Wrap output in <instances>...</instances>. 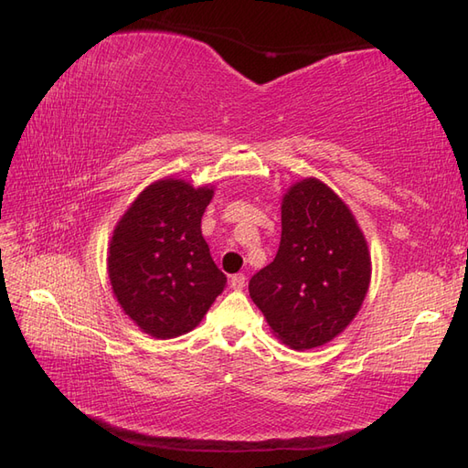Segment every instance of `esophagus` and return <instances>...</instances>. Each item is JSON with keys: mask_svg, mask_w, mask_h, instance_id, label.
Returning <instances> with one entry per match:
<instances>
[{"mask_svg": "<svg viewBox=\"0 0 468 468\" xmlns=\"http://www.w3.org/2000/svg\"><path fill=\"white\" fill-rule=\"evenodd\" d=\"M229 284L233 291H243L245 289V274H233Z\"/></svg>", "mask_w": 468, "mask_h": 468, "instance_id": "34e87169", "label": "esophagus"}]
</instances>
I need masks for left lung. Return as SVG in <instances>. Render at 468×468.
Returning a JSON list of instances; mask_svg holds the SVG:
<instances>
[{
	"label": "left lung",
	"instance_id": "left-lung-1",
	"mask_svg": "<svg viewBox=\"0 0 468 468\" xmlns=\"http://www.w3.org/2000/svg\"><path fill=\"white\" fill-rule=\"evenodd\" d=\"M281 219L279 253L249 281V294L282 344L313 350L342 334L362 308L369 249L352 209L318 177L286 189Z\"/></svg>",
	"mask_w": 468,
	"mask_h": 468
}]
</instances>
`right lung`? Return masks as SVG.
I'll use <instances>...</instances> for the list:
<instances>
[{
    "mask_svg": "<svg viewBox=\"0 0 468 468\" xmlns=\"http://www.w3.org/2000/svg\"><path fill=\"white\" fill-rule=\"evenodd\" d=\"M215 187L167 176L140 191L118 219L106 257L112 292L124 314L158 340L194 330L227 277L201 235Z\"/></svg>",
    "mask_w": 468,
    "mask_h": 468,
    "instance_id": "1",
    "label": "right lung"
}]
</instances>
